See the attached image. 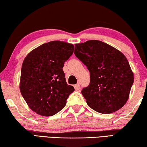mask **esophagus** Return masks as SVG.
Returning <instances> with one entry per match:
<instances>
[{
	"instance_id": "1",
	"label": "esophagus",
	"mask_w": 147,
	"mask_h": 147,
	"mask_svg": "<svg viewBox=\"0 0 147 147\" xmlns=\"http://www.w3.org/2000/svg\"><path fill=\"white\" fill-rule=\"evenodd\" d=\"M74 88H75V89L76 91H78L80 90V89H81V87L80 86V84H76L74 86Z\"/></svg>"
}]
</instances>
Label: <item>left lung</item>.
Masks as SVG:
<instances>
[{"instance_id":"left-lung-1","label":"left lung","mask_w":147,"mask_h":147,"mask_svg":"<svg viewBox=\"0 0 147 147\" xmlns=\"http://www.w3.org/2000/svg\"><path fill=\"white\" fill-rule=\"evenodd\" d=\"M74 54L90 74L89 86L82 90L89 107L103 114L123 107L134 82L126 57L109 44L96 40L76 44Z\"/></svg>"}]
</instances>
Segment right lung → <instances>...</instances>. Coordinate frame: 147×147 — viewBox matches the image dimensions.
<instances>
[{"instance_id":"add662e5","label":"right lung","mask_w":147,"mask_h":147,"mask_svg":"<svg viewBox=\"0 0 147 147\" xmlns=\"http://www.w3.org/2000/svg\"><path fill=\"white\" fill-rule=\"evenodd\" d=\"M73 44L52 41L29 53L22 63L20 90L30 109L42 116H52L63 109L74 91L63 71L73 54Z\"/></svg>"}]
</instances>
